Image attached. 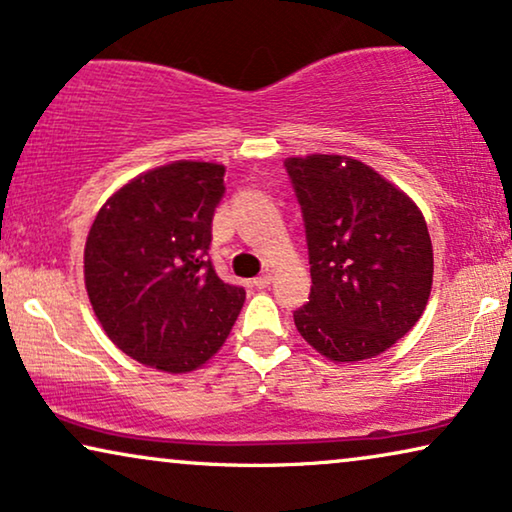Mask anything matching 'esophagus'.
<instances>
[{
    "instance_id": "esophagus-1",
    "label": "esophagus",
    "mask_w": 512,
    "mask_h": 512,
    "mask_svg": "<svg viewBox=\"0 0 512 512\" xmlns=\"http://www.w3.org/2000/svg\"><path fill=\"white\" fill-rule=\"evenodd\" d=\"M272 284V272H263V275H258L254 279V286H258V289H265V286Z\"/></svg>"
}]
</instances>
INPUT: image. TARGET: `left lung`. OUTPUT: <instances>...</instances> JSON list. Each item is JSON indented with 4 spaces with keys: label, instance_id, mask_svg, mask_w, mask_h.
Listing matches in <instances>:
<instances>
[{
    "label": "left lung",
    "instance_id": "left-lung-1",
    "mask_svg": "<svg viewBox=\"0 0 512 512\" xmlns=\"http://www.w3.org/2000/svg\"><path fill=\"white\" fill-rule=\"evenodd\" d=\"M284 165L310 249L312 293L293 312L298 333L333 363L375 359L429 303L433 247L422 209L352 156L310 153Z\"/></svg>",
    "mask_w": 512,
    "mask_h": 512
}]
</instances>
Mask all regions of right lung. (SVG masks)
Wrapping results in <instances>:
<instances>
[{"label": "right lung", "mask_w": 512, "mask_h": 512, "mask_svg": "<svg viewBox=\"0 0 512 512\" xmlns=\"http://www.w3.org/2000/svg\"><path fill=\"white\" fill-rule=\"evenodd\" d=\"M226 167L174 160L107 198L88 230L83 279L114 345L144 366L184 375L230 335L244 298L205 254Z\"/></svg>", "instance_id": "add662e5"}]
</instances>
